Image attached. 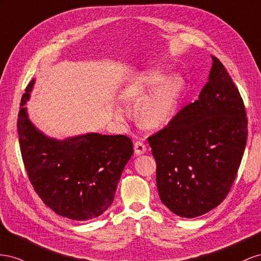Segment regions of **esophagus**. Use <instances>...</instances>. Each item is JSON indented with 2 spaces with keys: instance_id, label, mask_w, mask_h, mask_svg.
Wrapping results in <instances>:
<instances>
[{
  "instance_id": "34e87169",
  "label": "esophagus",
  "mask_w": 261,
  "mask_h": 261,
  "mask_svg": "<svg viewBox=\"0 0 261 261\" xmlns=\"http://www.w3.org/2000/svg\"><path fill=\"white\" fill-rule=\"evenodd\" d=\"M135 150L137 155H142L146 152V145L142 142V141H137L135 143Z\"/></svg>"
}]
</instances>
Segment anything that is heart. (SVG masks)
<instances>
[{"instance_id":"1","label":"heart","mask_w":261,"mask_h":261,"mask_svg":"<svg viewBox=\"0 0 261 261\" xmlns=\"http://www.w3.org/2000/svg\"><path fill=\"white\" fill-rule=\"evenodd\" d=\"M181 91L182 82L179 76L167 77L162 70L154 69L145 72L126 86L122 98L124 100L140 99L153 91L154 93L141 103L139 116L141 122L147 128L159 129L166 125L174 116ZM116 117L122 120L124 111L117 109Z\"/></svg>"}]
</instances>
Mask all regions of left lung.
<instances>
[{
    "instance_id": "8db88e82",
    "label": "left lung",
    "mask_w": 261,
    "mask_h": 261,
    "mask_svg": "<svg viewBox=\"0 0 261 261\" xmlns=\"http://www.w3.org/2000/svg\"><path fill=\"white\" fill-rule=\"evenodd\" d=\"M198 100L147 139L162 202L181 218L217 207L234 182L247 142L241 94L218 58Z\"/></svg>"
}]
</instances>
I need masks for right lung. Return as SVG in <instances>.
Listing matches in <instances>:
<instances>
[{"mask_svg":"<svg viewBox=\"0 0 261 261\" xmlns=\"http://www.w3.org/2000/svg\"><path fill=\"white\" fill-rule=\"evenodd\" d=\"M36 80L21 97L17 129L21 156L34 189L57 214L74 221L99 217L111 205L133 154L125 136L97 132L58 140L32 122L25 106Z\"/></svg>","mask_w":261,"mask_h":261,"instance_id":"add662e5","label":"right lung"}]
</instances>
